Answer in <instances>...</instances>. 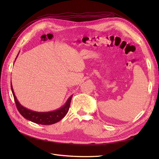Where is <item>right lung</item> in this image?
Segmentation results:
<instances>
[{
  "mask_svg": "<svg viewBox=\"0 0 159 159\" xmlns=\"http://www.w3.org/2000/svg\"><path fill=\"white\" fill-rule=\"evenodd\" d=\"M18 54H19V52L16 57L15 60H16ZM11 87L12 93L14 96V101H15L16 107L18 110L19 113L22 115V116L23 117H25V119L28 120V121H30L33 123H35L37 124L52 125L60 121L61 119H62L65 117V115L68 111L70 106L72 95H71L70 97L67 99L65 104L64 105H62V106L59 109L52 111L38 112L30 109H28V108L22 106V105L20 103V102H18V100L17 99L15 94H14L12 83L11 84Z\"/></svg>",
  "mask_w": 159,
  "mask_h": 159,
  "instance_id": "obj_1",
  "label": "right lung"
}]
</instances>
